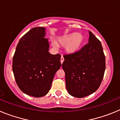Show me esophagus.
Wrapping results in <instances>:
<instances>
[{
  "mask_svg": "<svg viewBox=\"0 0 120 120\" xmlns=\"http://www.w3.org/2000/svg\"><path fill=\"white\" fill-rule=\"evenodd\" d=\"M64 61V58L63 56H62H62H61V64L63 63Z\"/></svg>",
  "mask_w": 120,
  "mask_h": 120,
  "instance_id": "34e87169",
  "label": "esophagus"
}]
</instances>
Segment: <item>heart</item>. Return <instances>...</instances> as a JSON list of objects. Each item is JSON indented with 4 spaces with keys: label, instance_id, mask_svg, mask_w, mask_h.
<instances>
[{
    "label": "heart",
    "instance_id": "obj_1",
    "mask_svg": "<svg viewBox=\"0 0 120 120\" xmlns=\"http://www.w3.org/2000/svg\"><path fill=\"white\" fill-rule=\"evenodd\" d=\"M84 38L82 34L76 32L65 34L58 39V44L65 46V50L68 53H75L79 50L83 43ZM54 45H57L56 43Z\"/></svg>",
    "mask_w": 120,
    "mask_h": 120
}]
</instances>
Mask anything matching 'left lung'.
Wrapping results in <instances>:
<instances>
[{
  "label": "left lung",
  "instance_id": "8db88e82",
  "mask_svg": "<svg viewBox=\"0 0 120 120\" xmlns=\"http://www.w3.org/2000/svg\"><path fill=\"white\" fill-rule=\"evenodd\" d=\"M89 43L75 53L64 55L62 67L71 96L82 98L99 88L105 71V56L101 42L89 31Z\"/></svg>",
  "mask_w": 120,
  "mask_h": 120
}]
</instances>
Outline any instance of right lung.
<instances>
[{
	"label": "right lung",
	"mask_w": 120,
	"mask_h": 120,
	"mask_svg": "<svg viewBox=\"0 0 120 120\" xmlns=\"http://www.w3.org/2000/svg\"><path fill=\"white\" fill-rule=\"evenodd\" d=\"M45 28L37 27L24 34L17 45L12 71L19 88L35 97L45 96L50 90L55 73L61 67V55L49 52Z\"/></svg>",
	"instance_id": "1"
}]
</instances>
